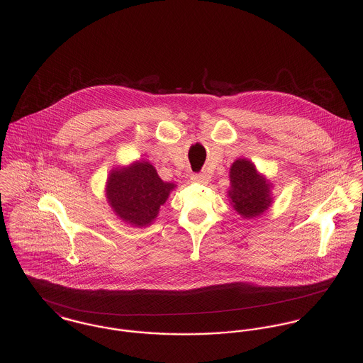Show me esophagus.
I'll use <instances>...</instances> for the list:
<instances>
[{
	"label": "esophagus",
	"instance_id": "esophagus-1",
	"mask_svg": "<svg viewBox=\"0 0 363 363\" xmlns=\"http://www.w3.org/2000/svg\"><path fill=\"white\" fill-rule=\"evenodd\" d=\"M210 179H211V176L208 173H200V174L191 176L193 182H199V183H204V184H207L210 182Z\"/></svg>",
	"mask_w": 363,
	"mask_h": 363
}]
</instances>
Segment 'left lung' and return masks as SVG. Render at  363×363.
I'll list each match as a JSON object with an SVG mask.
<instances>
[{
  "instance_id": "1",
  "label": "left lung",
  "mask_w": 363,
  "mask_h": 363,
  "mask_svg": "<svg viewBox=\"0 0 363 363\" xmlns=\"http://www.w3.org/2000/svg\"><path fill=\"white\" fill-rule=\"evenodd\" d=\"M272 189L273 183L257 172L252 160L238 157L231 164L227 196L242 218L250 220L264 214L273 204Z\"/></svg>"
}]
</instances>
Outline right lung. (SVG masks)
I'll return each mask as SVG.
<instances>
[{
	"instance_id": "add662e5",
	"label": "right lung",
	"mask_w": 363,
	"mask_h": 363,
	"mask_svg": "<svg viewBox=\"0 0 363 363\" xmlns=\"http://www.w3.org/2000/svg\"><path fill=\"white\" fill-rule=\"evenodd\" d=\"M174 183L163 182L147 160H135L110 170L106 199L114 214L130 227L145 228L153 224L160 206L166 203Z\"/></svg>"
}]
</instances>
